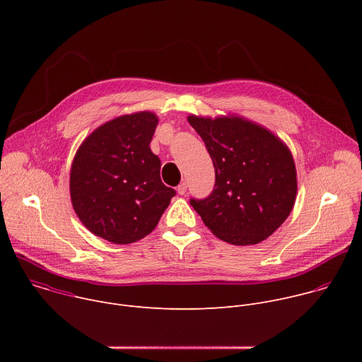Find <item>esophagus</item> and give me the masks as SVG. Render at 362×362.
Returning <instances> with one entry per match:
<instances>
[{
    "instance_id": "34e87169",
    "label": "esophagus",
    "mask_w": 362,
    "mask_h": 362,
    "mask_svg": "<svg viewBox=\"0 0 362 362\" xmlns=\"http://www.w3.org/2000/svg\"><path fill=\"white\" fill-rule=\"evenodd\" d=\"M176 190H177V193H179V194H182V196H183V194H186V192H187V185H186V182L180 183V185L177 186V189H176Z\"/></svg>"
}]
</instances>
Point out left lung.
<instances>
[{"mask_svg": "<svg viewBox=\"0 0 362 362\" xmlns=\"http://www.w3.org/2000/svg\"><path fill=\"white\" fill-rule=\"evenodd\" d=\"M208 148L215 187L190 199L203 223L219 239L239 246L271 236L296 199V169L288 146L264 126L238 116H189Z\"/></svg>", "mask_w": 362, "mask_h": 362, "instance_id": "obj_1", "label": "left lung"}]
</instances>
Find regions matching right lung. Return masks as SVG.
Masks as SVG:
<instances>
[{"label":"right lung","mask_w":362,"mask_h":362,"mask_svg":"<svg viewBox=\"0 0 362 362\" xmlns=\"http://www.w3.org/2000/svg\"><path fill=\"white\" fill-rule=\"evenodd\" d=\"M158 123L151 112L124 115L97 127L78 147L70 196L95 236L117 245L144 238L176 194L162 183L160 159L150 150Z\"/></svg>","instance_id":"add662e5"}]
</instances>
